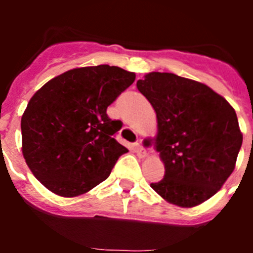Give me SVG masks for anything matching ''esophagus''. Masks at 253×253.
Listing matches in <instances>:
<instances>
[{
  "mask_svg": "<svg viewBox=\"0 0 253 253\" xmlns=\"http://www.w3.org/2000/svg\"><path fill=\"white\" fill-rule=\"evenodd\" d=\"M134 149H135V152H137V154L140 158H144L147 156L146 148H144L140 143H135V144H134Z\"/></svg>",
  "mask_w": 253,
  "mask_h": 253,
  "instance_id": "esophagus-1",
  "label": "esophagus"
}]
</instances>
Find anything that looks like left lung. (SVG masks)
Instances as JSON below:
<instances>
[{
  "mask_svg": "<svg viewBox=\"0 0 253 253\" xmlns=\"http://www.w3.org/2000/svg\"><path fill=\"white\" fill-rule=\"evenodd\" d=\"M137 87L157 115L156 149L165 177L151 184L166 202L191 208L216 194L242 146L236 111L207 84L173 73L151 72Z\"/></svg>",
  "mask_w": 253,
  "mask_h": 253,
  "instance_id": "1",
  "label": "left lung"
}]
</instances>
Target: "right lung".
<instances>
[{
  "label": "right lung",
  "instance_id": "right-lung-1",
  "mask_svg": "<svg viewBox=\"0 0 253 253\" xmlns=\"http://www.w3.org/2000/svg\"><path fill=\"white\" fill-rule=\"evenodd\" d=\"M135 73L107 64L75 68L51 78L21 118L22 154L51 193L82 195L106 180L128 149L114 138L120 120L106 114Z\"/></svg>",
  "mask_w": 253,
  "mask_h": 253
}]
</instances>
